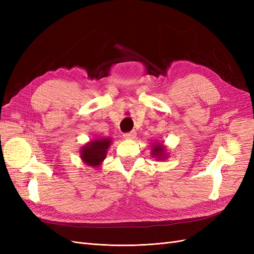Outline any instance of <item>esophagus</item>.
I'll list each match as a JSON object with an SVG mask.
<instances>
[{
    "instance_id": "obj_1",
    "label": "esophagus",
    "mask_w": 254,
    "mask_h": 254,
    "mask_svg": "<svg viewBox=\"0 0 254 254\" xmlns=\"http://www.w3.org/2000/svg\"><path fill=\"white\" fill-rule=\"evenodd\" d=\"M124 139H126V140H133V139H135V136H136V132L135 131H130V132H127V133H124Z\"/></svg>"
}]
</instances>
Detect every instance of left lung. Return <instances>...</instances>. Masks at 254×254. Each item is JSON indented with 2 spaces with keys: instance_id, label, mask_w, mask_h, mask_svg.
Returning <instances> with one entry per match:
<instances>
[{
  "instance_id": "8db88e82",
  "label": "left lung",
  "mask_w": 254,
  "mask_h": 254,
  "mask_svg": "<svg viewBox=\"0 0 254 254\" xmlns=\"http://www.w3.org/2000/svg\"><path fill=\"white\" fill-rule=\"evenodd\" d=\"M151 155L156 157L158 160H164L166 158V151H165V146L162 143H153L152 144V149H151Z\"/></svg>"
}]
</instances>
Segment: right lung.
<instances>
[{"label":"right lung","mask_w":254,"mask_h":254,"mask_svg":"<svg viewBox=\"0 0 254 254\" xmlns=\"http://www.w3.org/2000/svg\"><path fill=\"white\" fill-rule=\"evenodd\" d=\"M111 142L110 137H101L83 145L80 150L82 162L92 167H98L105 160Z\"/></svg>","instance_id":"right-lung-1"}]
</instances>
